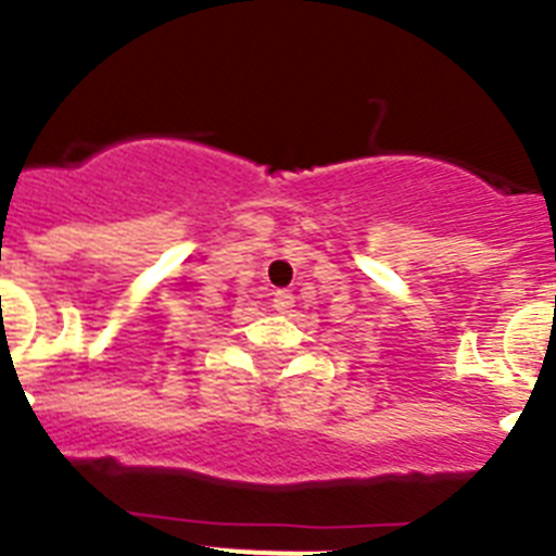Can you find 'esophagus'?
<instances>
[{
	"label": "esophagus",
	"mask_w": 556,
	"mask_h": 556,
	"mask_svg": "<svg viewBox=\"0 0 556 556\" xmlns=\"http://www.w3.org/2000/svg\"><path fill=\"white\" fill-rule=\"evenodd\" d=\"M292 306H294V294L287 292V289H275V292H273V308H275V312L287 314Z\"/></svg>",
	"instance_id": "34e87169"
}]
</instances>
